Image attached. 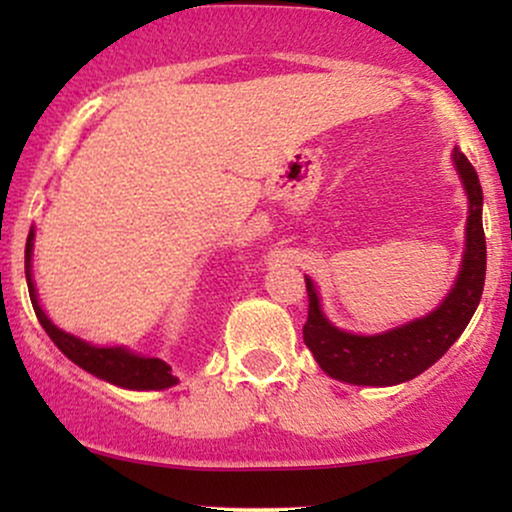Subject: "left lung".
Segmentation results:
<instances>
[{"instance_id": "obj_1", "label": "left lung", "mask_w": 512, "mask_h": 512, "mask_svg": "<svg viewBox=\"0 0 512 512\" xmlns=\"http://www.w3.org/2000/svg\"><path fill=\"white\" fill-rule=\"evenodd\" d=\"M455 166L460 170L469 197L467 250L455 289L438 310L397 330L361 337L337 330L325 320L313 281L305 279L308 291V320L303 325V342L332 378L351 385H397L416 378L431 368L464 332L481 301L486 279V236L481 226V182L477 170L455 146Z\"/></svg>"}]
</instances>
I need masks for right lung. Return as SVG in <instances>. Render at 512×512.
I'll use <instances>...</instances> for the list:
<instances>
[{
  "label": "right lung",
  "mask_w": 512,
  "mask_h": 512,
  "mask_svg": "<svg viewBox=\"0 0 512 512\" xmlns=\"http://www.w3.org/2000/svg\"><path fill=\"white\" fill-rule=\"evenodd\" d=\"M31 252H33V231L28 233L26 240V281H28V293H31V303L35 315H38L43 330L50 334V339L55 342L57 349L62 351L69 361H74L76 366H81L88 373L98 375V378L108 380V383L129 387V390H163L175 383L170 366L161 358H144L137 354H129L127 349H98L81 339L72 337V334L62 332L60 327H55L48 320V315L43 313V308L38 305L35 298L33 279H31Z\"/></svg>",
  "instance_id": "1"
}]
</instances>
